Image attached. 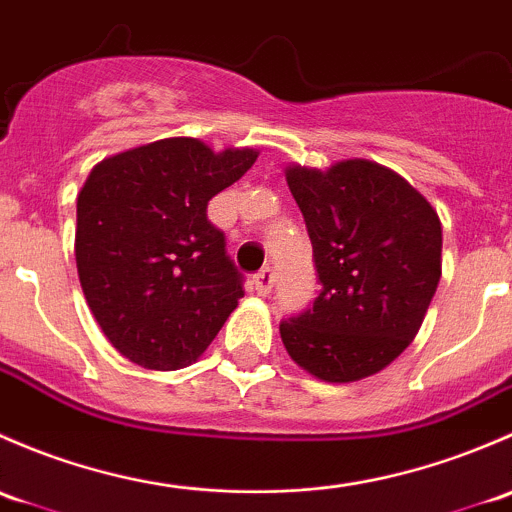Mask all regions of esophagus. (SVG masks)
Here are the masks:
<instances>
[{"label":"esophagus","mask_w":512,"mask_h":512,"mask_svg":"<svg viewBox=\"0 0 512 512\" xmlns=\"http://www.w3.org/2000/svg\"><path fill=\"white\" fill-rule=\"evenodd\" d=\"M273 283H276V273H273L271 268H263V271H258L254 276V291L258 295H268L271 293Z\"/></svg>","instance_id":"obj_1"}]
</instances>
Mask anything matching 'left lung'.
I'll return each instance as SVG.
<instances>
[{
    "mask_svg": "<svg viewBox=\"0 0 512 512\" xmlns=\"http://www.w3.org/2000/svg\"><path fill=\"white\" fill-rule=\"evenodd\" d=\"M323 291L281 323L298 367L357 382L397 360L419 333L441 278V221L402 175L370 160L286 167Z\"/></svg>",
    "mask_w": 512,
    "mask_h": 512,
    "instance_id": "1",
    "label": "left lung"
}]
</instances>
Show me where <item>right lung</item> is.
Wrapping results in <instances>:
<instances>
[{
	"instance_id": "right-lung-1",
	"label": "right lung",
	"mask_w": 512,
	"mask_h": 512,
	"mask_svg": "<svg viewBox=\"0 0 512 512\" xmlns=\"http://www.w3.org/2000/svg\"><path fill=\"white\" fill-rule=\"evenodd\" d=\"M256 157L251 147L214 152L197 138H165L105 157L83 182L78 278L103 335L135 365L189 367L244 298L207 204Z\"/></svg>"
}]
</instances>
